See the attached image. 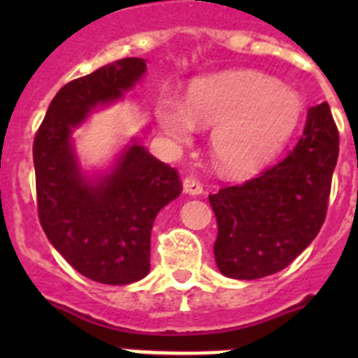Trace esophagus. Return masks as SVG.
<instances>
[{"mask_svg":"<svg viewBox=\"0 0 358 358\" xmlns=\"http://www.w3.org/2000/svg\"><path fill=\"white\" fill-rule=\"evenodd\" d=\"M184 193H187V195H201L202 193V184L199 182L196 178H193V176H187V178H184Z\"/></svg>","mask_w":358,"mask_h":358,"instance_id":"1","label":"esophagus"}]
</instances>
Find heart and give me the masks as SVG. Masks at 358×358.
<instances>
[{
  "instance_id": "heart-1",
  "label": "heart",
  "mask_w": 358,
  "mask_h": 358,
  "mask_svg": "<svg viewBox=\"0 0 358 358\" xmlns=\"http://www.w3.org/2000/svg\"><path fill=\"white\" fill-rule=\"evenodd\" d=\"M305 102L297 91L255 70H229L191 81L187 100L159 94L157 128L174 145H185L201 126H213L210 152L224 174L262 169L297 129Z\"/></svg>"
}]
</instances>
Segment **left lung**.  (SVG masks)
<instances>
[{
    "label": "left lung",
    "instance_id": "8db88e82",
    "mask_svg": "<svg viewBox=\"0 0 358 358\" xmlns=\"http://www.w3.org/2000/svg\"><path fill=\"white\" fill-rule=\"evenodd\" d=\"M336 159L338 129L329 103H317L288 156L260 176L210 195L219 271L255 280L288 267L325 221Z\"/></svg>",
    "mask_w": 358,
    "mask_h": 358
}]
</instances>
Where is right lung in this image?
I'll list each match as a JSON object with an SVG mask.
<instances>
[{"mask_svg": "<svg viewBox=\"0 0 358 358\" xmlns=\"http://www.w3.org/2000/svg\"><path fill=\"white\" fill-rule=\"evenodd\" d=\"M145 74V59L126 57L66 83L33 143L42 230L94 282L122 286L148 275L154 219L182 193L178 173L135 137L106 173H85L76 154L74 129L92 111L122 100Z\"/></svg>", "mask_w": 358, "mask_h": 358, "instance_id": "1", "label": "right lung"}]
</instances>
